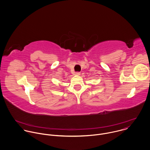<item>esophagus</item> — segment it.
Segmentation results:
<instances>
[{
	"mask_svg": "<svg viewBox=\"0 0 150 150\" xmlns=\"http://www.w3.org/2000/svg\"><path fill=\"white\" fill-rule=\"evenodd\" d=\"M75 75H81V73L79 72H75Z\"/></svg>",
	"mask_w": 150,
	"mask_h": 150,
	"instance_id": "obj_1",
	"label": "esophagus"
}]
</instances>
